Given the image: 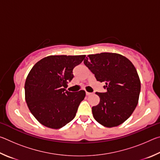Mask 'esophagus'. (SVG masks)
<instances>
[{"instance_id": "esophagus-1", "label": "esophagus", "mask_w": 160, "mask_h": 160, "mask_svg": "<svg viewBox=\"0 0 160 160\" xmlns=\"http://www.w3.org/2000/svg\"><path fill=\"white\" fill-rule=\"evenodd\" d=\"M91 94H92V93H90V92H87V91H86V95H87V96H88V95H90Z\"/></svg>"}]
</instances>
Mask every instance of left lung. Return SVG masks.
Masks as SVG:
<instances>
[{"label":"left lung","instance_id":"1","mask_svg":"<svg viewBox=\"0 0 160 160\" xmlns=\"http://www.w3.org/2000/svg\"><path fill=\"white\" fill-rule=\"evenodd\" d=\"M84 63L106 85V92L95 93L100 101L92 108L94 119L107 128L121 125L138 103L140 80L133 64L121 54L107 52L88 55Z\"/></svg>","mask_w":160,"mask_h":160}]
</instances>
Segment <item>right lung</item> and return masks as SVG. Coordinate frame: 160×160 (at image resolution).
Listing matches in <instances>:
<instances>
[{
  "instance_id": "right-lung-1",
  "label": "right lung",
  "mask_w": 160,
  "mask_h": 160,
  "mask_svg": "<svg viewBox=\"0 0 160 160\" xmlns=\"http://www.w3.org/2000/svg\"><path fill=\"white\" fill-rule=\"evenodd\" d=\"M85 55L48 56L32 67L25 84L29 111L43 126L58 129L75 118L85 92H70L63 88L73 78L72 69Z\"/></svg>"
}]
</instances>
